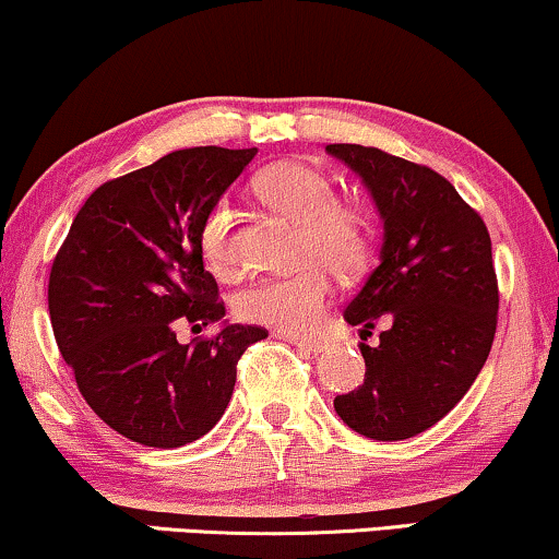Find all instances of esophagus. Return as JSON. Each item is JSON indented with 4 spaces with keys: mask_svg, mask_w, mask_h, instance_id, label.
Returning a JSON list of instances; mask_svg holds the SVG:
<instances>
[{
    "mask_svg": "<svg viewBox=\"0 0 559 559\" xmlns=\"http://www.w3.org/2000/svg\"><path fill=\"white\" fill-rule=\"evenodd\" d=\"M285 338L289 343H295L297 348L310 350V354H323V350H328V341L323 338H300V335H285Z\"/></svg>",
    "mask_w": 559,
    "mask_h": 559,
    "instance_id": "obj_1",
    "label": "esophagus"
}]
</instances>
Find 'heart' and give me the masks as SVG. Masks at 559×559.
<instances>
[{"label": "heart", "mask_w": 559, "mask_h": 559, "mask_svg": "<svg viewBox=\"0 0 559 559\" xmlns=\"http://www.w3.org/2000/svg\"><path fill=\"white\" fill-rule=\"evenodd\" d=\"M257 193L274 211L300 224L302 257L308 262L289 272L266 274L236 297V312L247 323L287 333H310L323 320L333 295L331 270L356 272L369 254V234L361 213L335 201L333 180L300 163L274 165L257 180ZM231 224L226 203L213 205L203 218L198 247L213 272L231 270Z\"/></svg>", "instance_id": "obj_1"}]
</instances>
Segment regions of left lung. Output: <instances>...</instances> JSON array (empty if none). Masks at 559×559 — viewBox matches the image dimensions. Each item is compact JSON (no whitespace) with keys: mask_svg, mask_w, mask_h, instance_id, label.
Masks as SVG:
<instances>
[{"mask_svg":"<svg viewBox=\"0 0 559 559\" xmlns=\"http://www.w3.org/2000/svg\"><path fill=\"white\" fill-rule=\"evenodd\" d=\"M361 175L384 221L379 266L343 318L361 343L364 384L333 400L350 430L407 440L440 423L484 369L496 333L499 282L484 218L430 167L361 144H328Z\"/></svg>","mask_w":559,"mask_h":559,"instance_id":"left-lung-1","label":"left lung"}]
</instances>
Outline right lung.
Segmentation results:
<instances>
[{
  "label": "right lung",
  "instance_id": "obj_1",
  "mask_svg": "<svg viewBox=\"0 0 559 559\" xmlns=\"http://www.w3.org/2000/svg\"><path fill=\"white\" fill-rule=\"evenodd\" d=\"M257 155L193 147L104 182L73 218L50 270L58 348L88 407L147 448L203 438L228 407L236 364L264 328L224 325L178 343L175 328L218 323V285L198 234Z\"/></svg>",
  "mask_w": 559,
  "mask_h": 559
}]
</instances>
